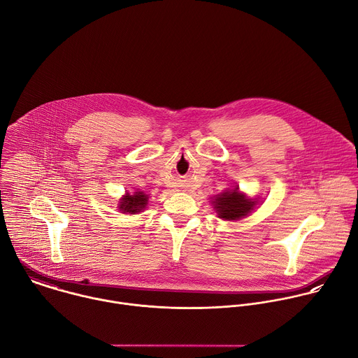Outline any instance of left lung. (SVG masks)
I'll return each instance as SVG.
<instances>
[{
  "instance_id": "obj_1",
  "label": "left lung",
  "mask_w": 358,
  "mask_h": 358,
  "mask_svg": "<svg viewBox=\"0 0 358 358\" xmlns=\"http://www.w3.org/2000/svg\"><path fill=\"white\" fill-rule=\"evenodd\" d=\"M257 203V199L247 198L245 194L238 191V188L224 191L212 201L217 216L223 220H240L248 216Z\"/></svg>"
}]
</instances>
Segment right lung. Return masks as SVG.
<instances>
[{
  "label": "right lung",
  "instance_id": "obj_1",
  "mask_svg": "<svg viewBox=\"0 0 358 358\" xmlns=\"http://www.w3.org/2000/svg\"><path fill=\"white\" fill-rule=\"evenodd\" d=\"M148 201H149V195H146V194L142 192V191L134 192L132 195H131V194H125V195L120 199L118 209H120L122 213L135 215V213L142 212V210L146 208Z\"/></svg>",
  "mask_w": 358,
  "mask_h": 358
}]
</instances>
